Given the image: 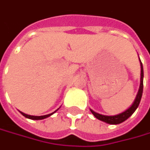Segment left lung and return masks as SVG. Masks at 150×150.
Masks as SVG:
<instances>
[{"label":"left lung","instance_id":"left-lung-1","mask_svg":"<svg viewBox=\"0 0 150 150\" xmlns=\"http://www.w3.org/2000/svg\"><path fill=\"white\" fill-rule=\"evenodd\" d=\"M143 79H144V69H143V64L141 63V80H140V86H139V90H138V93L137 94L136 98L133 102L132 105L126 111L120 113L119 115H113V116H108V115H103L100 114H98L96 112H94L93 110H91V112L93 113V115L97 118V119L100 120L102 121H104L108 124H111V125H117L120 124L123 121H125L126 120H127L133 113L134 111L137 110V108L138 107L139 105V103L141 101V98H142V95H143V88H144V81H143Z\"/></svg>","mask_w":150,"mask_h":150}]
</instances>
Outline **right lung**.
Wrapping results in <instances>:
<instances>
[{"label":"right lung","instance_id":"right-lung-1","mask_svg":"<svg viewBox=\"0 0 150 150\" xmlns=\"http://www.w3.org/2000/svg\"><path fill=\"white\" fill-rule=\"evenodd\" d=\"M56 110V111H57ZM56 111H54L53 113H52V114H49V115H41V116H35V115H26V114H24V113H23V112H20L21 114H22L24 116V117H26V118H29V119L31 120H42V119H45V118H47L49 117L50 115H52V114H54Z\"/></svg>","mask_w":150,"mask_h":150}]
</instances>
